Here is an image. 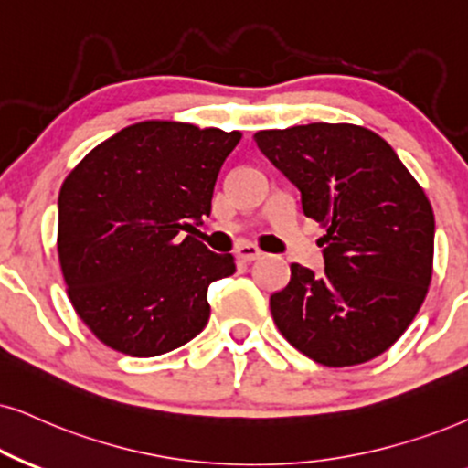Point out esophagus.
I'll list each match as a JSON object with an SVG mask.
<instances>
[{
	"label": "esophagus",
	"instance_id": "esophagus-1",
	"mask_svg": "<svg viewBox=\"0 0 468 468\" xmlns=\"http://www.w3.org/2000/svg\"><path fill=\"white\" fill-rule=\"evenodd\" d=\"M235 254H238V259H241V261H254V259H259L261 257V250H259L257 246L254 244H248V241H241V244L235 248Z\"/></svg>",
	"mask_w": 468,
	"mask_h": 468
}]
</instances>
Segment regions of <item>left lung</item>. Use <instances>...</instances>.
<instances>
[{
    "label": "left lung",
    "mask_w": 468,
    "mask_h": 468,
    "mask_svg": "<svg viewBox=\"0 0 468 468\" xmlns=\"http://www.w3.org/2000/svg\"><path fill=\"white\" fill-rule=\"evenodd\" d=\"M259 151L300 190L326 235L324 274L292 263L270 295L295 350L326 367L380 356L421 309L434 259V211L387 140L347 122L254 133Z\"/></svg>",
    "instance_id": "left-lung-1"
}]
</instances>
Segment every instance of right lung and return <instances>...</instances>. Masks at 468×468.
I'll use <instances>...</instances> for the list:
<instances>
[{
  "instance_id": "1",
  "label": "right lung",
  "mask_w": 468,
  "mask_h": 468,
  "mask_svg": "<svg viewBox=\"0 0 468 468\" xmlns=\"http://www.w3.org/2000/svg\"><path fill=\"white\" fill-rule=\"evenodd\" d=\"M239 140L187 122H135L62 183L58 254L70 304L112 350L159 356L207 326V289L235 261L181 233L211 214L218 173Z\"/></svg>"
}]
</instances>
